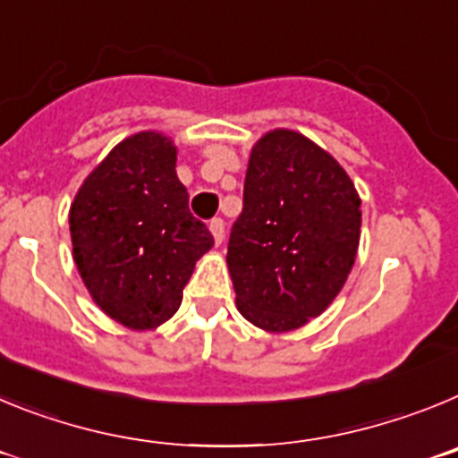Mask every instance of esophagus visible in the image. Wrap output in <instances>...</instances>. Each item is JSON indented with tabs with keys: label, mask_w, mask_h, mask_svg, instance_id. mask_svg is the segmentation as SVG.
<instances>
[{
	"label": "esophagus",
	"mask_w": 458,
	"mask_h": 458,
	"mask_svg": "<svg viewBox=\"0 0 458 458\" xmlns=\"http://www.w3.org/2000/svg\"><path fill=\"white\" fill-rule=\"evenodd\" d=\"M208 229L210 233H213V241L220 245V242L225 241V220H222V217H213V220L208 222Z\"/></svg>",
	"instance_id": "obj_1"
}]
</instances>
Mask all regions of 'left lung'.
I'll use <instances>...</instances> for the list:
<instances>
[{
	"instance_id": "obj_1",
	"label": "left lung",
	"mask_w": 458,
	"mask_h": 458,
	"mask_svg": "<svg viewBox=\"0 0 458 458\" xmlns=\"http://www.w3.org/2000/svg\"><path fill=\"white\" fill-rule=\"evenodd\" d=\"M360 222L353 181L330 153L295 131L266 132L226 252L238 311L266 333L318 317L353 268Z\"/></svg>"
}]
</instances>
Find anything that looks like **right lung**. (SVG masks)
I'll use <instances>...</instances> for the list:
<instances>
[{
  "label": "right lung",
  "instance_id": "obj_1",
  "mask_svg": "<svg viewBox=\"0 0 458 458\" xmlns=\"http://www.w3.org/2000/svg\"><path fill=\"white\" fill-rule=\"evenodd\" d=\"M72 259L96 305L131 330L176 314L197 259L213 248L188 208L176 147L156 131L125 137L71 204Z\"/></svg>",
  "mask_w": 458,
  "mask_h": 458
}]
</instances>
